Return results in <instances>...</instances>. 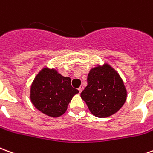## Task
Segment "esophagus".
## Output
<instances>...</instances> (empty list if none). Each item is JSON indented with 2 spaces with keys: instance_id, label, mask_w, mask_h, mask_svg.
<instances>
[{
  "instance_id": "34e87169",
  "label": "esophagus",
  "mask_w": 153,
  "mask_h": 153,
  "mask_svg": "<svg viewBox=\"0 0 153 153\" xmlns=\"http://www.w3.org/2000/svg\"><path fill=\"white\" fill-rule=\"evenodd\" d=\"M83 86H80L79 88V93H81V92H82V91H83Z\"/></svg>"
}]
</instances>
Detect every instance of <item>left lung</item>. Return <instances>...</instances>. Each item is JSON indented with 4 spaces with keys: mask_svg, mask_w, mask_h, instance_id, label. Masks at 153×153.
<instances>
[{
    "mask_svg": "<svg viewBox=\"0 0 153 153\" xmlns=\"http://www.w3.org/2000/svg\"><path fill=\"white\" fill-rule=\"evenodd\" d=\"M80 95L93 115L106 118L123 106L127 99V90L118 72L104 63L90 70L88 85Z\"/></svg>",
    "mask_w": 153,
    "mask_h": 153,
    "instance_id": "1",
    "label": "left lung"
}]
</instances>
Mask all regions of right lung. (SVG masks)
<instances>
[{
    "mask_svg": "<svg viewBox=\"0 0 153 153\" xmlns=\"http://www.w3.org/2000/svg\"><path fill=\"white\" fill-rule=\"evenodd\" d=\"M79 91L71 86L70 77L61 75L55 68L45 66L38 72L30 87V100L36 109L56 118L66 111Z\"/></svg>",
    "mask_w": 153,
    "mask_h": 153,
    "instance_id": "obj_1",
    "label": "right lung"
}]
</instances>
